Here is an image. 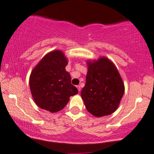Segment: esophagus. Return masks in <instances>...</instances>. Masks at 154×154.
<instances>
[{
	"instance_id": "esophagus-1",
	"label": "esophagus",
	"mask_w": 154,
	"mask_h": 154,
	"mask_svg": "<svg viewBox=\"0 0 154 154\" xmlns=\"http://www.w3.org/2000/svg\"><path fill=\"white\" fill-rule=\"evenodd\" d=\"M76 88H78V91H81V87H80L79 85H77V86H76Z\"/></svg>"
}]
</instances>
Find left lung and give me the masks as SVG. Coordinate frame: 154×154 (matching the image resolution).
<instances>
[{
    "mask_svg": "<svg viewBox=\"0 0 154 154\" xmlns=\"http://www.w3.org/2000/svg\"><path fill=\"white\" fill-rule=\"evenodd\" d=\"M86 83L81 96L87 110L96 117L115 112L125 91L124 82L113 63L102 57L88 60Z\"/></svg>",
    "mask_w": 154,
    "mask_h": 154,
    "instance_id": "obj_1",
    "label": "left lung"
}]
</instances>
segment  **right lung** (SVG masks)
<instances>
[{
  "mask_svg": "<svg viewBox=\"0 0 154 154\" xmlns=\"http://www.w3.org/2000/svg\"><path fill=\"white\" fill-rule=\"evenodd\" d=\"M68 59L60 50L45 55L29 77V87L35 103L41 109L56 112L65 107L69 97L78 94L66 70Z\"/></svg>",
  "mask_w": 154,
  "mask_h": 154,
  "instance_id": "obj_1",
  "label": "right lung"
}]
</instances>
